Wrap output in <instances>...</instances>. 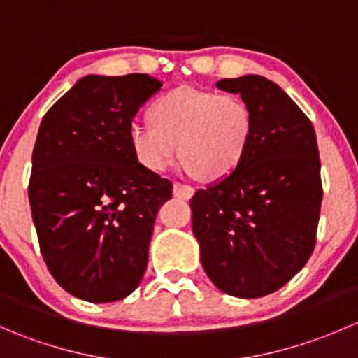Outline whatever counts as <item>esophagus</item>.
I'll use <instances>...</instances> for the list:
<instances>
[{
  "mask_svg": "<svg viewBox=\"0 0 358 358\" xmlns=\"http://www.w3.org/2000/svg\"><path fill=\"white\" fill-rule=\"evenodd\" d=\"M173 194H175V197H180V199H190V197L194 196V187L175 182V185H173Z\"/></svg>",
  "mask_w": 358,
  "mask_h": 358,
  "instance_id": "1",
  "label": "esophagus"
}]
</instances>
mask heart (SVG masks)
<instances>
[{"mask_svg":"<svg viewBox=\"0 0 358 358\" xmlns=\"http://www.w3.org/2000/svg\"><path fill=\"white\" fill-rule=\"evenodd\" d=\"M150 121L128 128L136 161L150 171H164L180 152L183 169L204 180L230 175L252 136L251 107L236 93L175 88L152 103Z\"/></svg>","mask_w":358,"mask_h":358,"instance_id":"b5f03b06","label":"heart"}]
</instances>
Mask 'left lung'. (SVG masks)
I'll return each instance as SVG.
<instances>
[{
    "label": "left lung",
    "instance_id": "left-lung-1",
    "mask_svg": "<svg viewBox=\"0 0 358 358\" xmlns=\"http://www.w3.org/2000/svg\"><path fill=\"white\" fill-rule=\"evenodd\" d=\"M252 112V136L230 175L190 201L201 263L220 291L262 298L280 289L315 248L322 204L320 159L310 119L263 76L222 79Z\"/></svg>",
    "mask_w": 358,
    "mask_h": 358
}]
</instances>
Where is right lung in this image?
Wrapping results in <instances>:
<instances>
[{
    "mask_svg": "<svg viewBox=\"0 0 358 358\" xmlns=\"http://www.w3.org/2000/svg\"><path fill=\"white\" fill-rule=\"evenodd\" d=\"M161 86L149 74L85 76L39 126L32 222L53 279L85 301L126 298L145 273L156 215L173 183L136 161L128 128Z\"/></svg>",
    "mask_w": 358,
    "mask_h": 358,
    "instance_id": "1",
    "label": "right lung"
}]
</instances>
